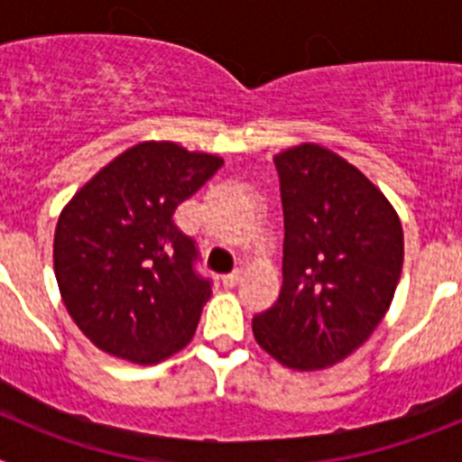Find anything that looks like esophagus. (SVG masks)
Instances as JSON below:
<instances>
[{"label":"esophagus","mask_w":462,"mask_h":462,"mask_svg":"<svg viewBox=\"0 0 462 462\" xmlns=\"http://www.w3.org/2000/svg\"><path fill=\"white\" fill-rule=\"evenodd\" d=\"M240 280H243V273L236 271V273H231V275H224V277H222V284H224V287H226V289H234Z\"/></svg>","instance_id":"esophagus-1"}]
</instances>
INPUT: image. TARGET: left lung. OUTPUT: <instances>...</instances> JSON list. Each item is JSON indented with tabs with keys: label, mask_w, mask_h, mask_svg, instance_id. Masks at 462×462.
<instances>
[{
	"label": "left lung",
	"mask_w": 462,
	"mask_h": 462,
	"mask_svg": "<svg viewBox=\"0 0 462 462\" xmlns=\"http://www.w3.org/2000/svg\"><path fill=\"white\" fill-rule=\"evenodd\" d=\"M284 210L282 291L252 330L284 368L324 370L368 340L389 312L405 238L398 212L354 164L300 143L275 154Z\"/></svg>",
	"instance_id": "8db88e82"
}]
</instances>
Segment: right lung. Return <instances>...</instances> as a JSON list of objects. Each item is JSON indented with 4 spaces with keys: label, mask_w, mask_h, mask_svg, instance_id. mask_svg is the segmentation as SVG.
<instances>
[{
    "label": "right lung",
    "mask_w": 462,
    "mask_h": 462,
    "mask_svg": "<svg viewBox=\"0 0 462 462\" xmlns=\"http://www.w3.org/2000/svg\"><path fill=\"white\" fill-rule=\"evenodd\" d=\"M222 164L217 154L178 143H138L60 212L57 287L71 319L101 352L152 365L189 345L212 289L196 275L194 240L173 215Z\"/></svg>",
    "instance_id": "add662e5"
}]
</instances>
